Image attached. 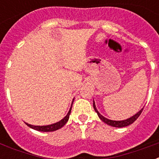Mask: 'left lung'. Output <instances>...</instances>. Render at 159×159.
<instances>
[{"mask_svg":"<svg viewBox=\"0 0 159 159\" xmlns=\"http://www.w3.org/2000/svg\"><path fill=\"white\" fill-rule=\"evenodd\" d=\"M93 107H94V109H95V111H96L97 115H98V116H99V119H100L102 122H104V123H107V125H110V126H111V127H127V126L130 125L131 123H134V122L139 117V116L141 115L142 111H143V109H141V110L138 112V113H136L134 116H133L132 117L129 118V119H127L122 120V121H115V120H111V119H107V118L103 117L102 115H100V114H99V112L97 111L96 107H95V102H93Z\"/></svg>","mask_w":159,"mask_h":159,"instance_id":"8db88e82","label":"left lung"}]
</instances>
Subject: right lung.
Wrapping results in <instances>:
<instances>
[{
	"instance_id": "add662e5",
	"label": "right lung",
	"mask_w": 159,
	"mask_h": 159,
	"mask_svg": "<svg viewBox=\"0 0 159 159\" xmlns=\"http://www.w3.org/2000/svg\"><path fill=\"white\" fill-rule=\"evenodd\" d=\"M74 100V99H73ZM73 102V101H72ZM71 107H72V103H71V106L70 107V110L68 111V113L67 114V116L64 118L63 119H61L60 121L57 122L56 123H53L51 125H47V126H33V125L29 124V123H25L28 127H31V128L34 129V130H39V131H43V132H50V131H54V130H57L58 129H60L62 127H64V125L66 124L67 121H68V119H69V116L71 114Z\"/></svg>"
}]
</instances>
